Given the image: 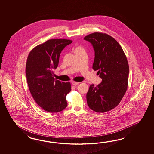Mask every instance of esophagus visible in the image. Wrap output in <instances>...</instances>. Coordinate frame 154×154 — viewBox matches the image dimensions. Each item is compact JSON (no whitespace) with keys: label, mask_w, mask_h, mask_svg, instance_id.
I'll return each mask as SVG.
<instances>
[{"label":"esophagus","mask_w":154,"mask_h":154,"mask_svg":"<svg viewBox=\"0 0 154 154\" xmlns=\"http://www.w3.org/2000/svg\"><path fill=\"white\" fill-rule=\"evenodd\" d=\"M79 84V82H72V84L73 85H74V86H76V85H78Z\"/></svg>","instance_id":"obj_1"}]
</instances>
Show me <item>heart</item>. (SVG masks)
I'll list each match as a JSON object with an SVG mask.
<instances>
[{
  "mask_svg": "<svg viewBox=\"0 0 154 154\" xmlns=\"http://www.w3.org/2000/svg\"><path fill=\"white\" fill-rule=\"evenodd\" d=\"M78 48H79V47H78Z\"/></svg>",
  "mask_w": 154,
  "mask_h": 154,
  "instance_id": "heart-1",
  "label": "heart"
}]
</instances>
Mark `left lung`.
<instances>
[{
  "label": "left lung",
  "mask_w": 154,
  "mask_h": 154,
  "mask_svg": "<svg viewBox=\"0 0 154 154\" xmlns=\"http://www.w3.org/2000/svg\"><path fill=\"white\" fill-rule=\"evenodd\" d=\"M92 45L95 52L92 65L102 82L97 86H90L86 94L88 107L104 113L115 108L127 89L129 65L121 46L111 36L95 32L84 37Z\"/></svg>",
  "instance_id": "left-lung-1"
}]
</instances>
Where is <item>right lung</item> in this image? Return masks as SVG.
<instances>
[{
  "label": "right lung",
  "instance_id": "add662e5",
  "mask_svg": "<svg viewBox=\"0 0 154 154\" xmlns=\"http://www.w3.org/2000/svg\"><path fill=\"white\" fill-rule=\"evenodd\" d=\"M72 42L66 39H49L30 52L27 59L26 75L29 91L38 105L51 113L66 107V96L71 91L69 82L54 78L63 49Z\"/></svg>",
  "mask_w": 154,
  "mask_h": 154
}]
</instances>
